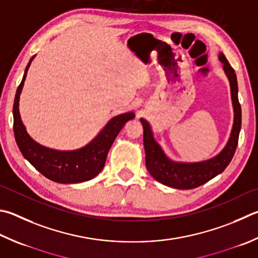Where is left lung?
I'll return each mask as SVG.
<instances>
[{"instance_id":"left-lung-1","label":"left lung","mask_w":258,"mask_h":258,"mask_svg":"<svg viewBox=\"0 0 258 258\" xmlns=\"http://www.w3.org/2000/svg\"><path fill=\"white\" fill-rule=\"evenodd\" d=\"M219 58L223 63L224 72L230 81L231 99L233 109H235V121H233L231 137L221 153L208 161L198 163H178L171 161L165 156L159 144L154 141L151 127L148 121L143 118L141 119L144 130L143 143L145 149V165L154 179L163 185L178 189L195 188L221 174L232 160L241 127V107L238 100V83L235 70L231 68L226 56L222 53H220Z\"/></svg>"}]
</instances>
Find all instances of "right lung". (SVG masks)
Segmentation results:
<instances>
[{
	"label": "right lung",
	"instance_id": "obj_1",
	"mask_svg": "<svg viewBox=\"0 0 258 258\" xmlns=\"http://www.w3.org/2000/svg\"><path fill=\"white\" fill-rule=\"evenodd\" d=\"M30 62L28 63L25 76L17 89L15 104H13V132H15L16 142L22 156L40 174L53 181L60 182V184H76V182L92 179L104 168L107 154L119 131L126 121L134 118L135 115L133 113H126L114 117L91 143L80 150L56 151V150L41 147L27 134L22 125L18 107L19 96H20Z\"/></svg>",
	"mask_w": 258,
	"mask_h": 258
}]
</instances>
